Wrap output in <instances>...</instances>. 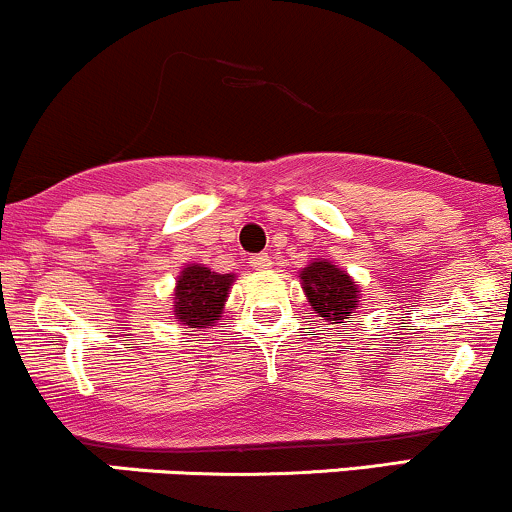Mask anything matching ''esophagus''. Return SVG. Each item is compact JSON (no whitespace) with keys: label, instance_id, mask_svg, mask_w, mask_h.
<instances>
[{"label":"esophagus","instance_id":"esophagus-1","mask_svg":"<svg viewBox=\"0 0 512 512\" xmlns=\"http://www.w3.org/2000/svg\"><path fill=\"white\" fill-rule=\"evenodd\" d=\"M271 266H273V261H271V256H268V254L251 256V268H254V271H268Z\"/></svg>","mask_w":512,"mask_h":512}]
</instances>
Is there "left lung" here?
Instances as JSON below:
<instances>
[{
	"label": "left lung",
	"instance_id": "obj_1",
	"mask_svg": "<svg viewBox=\"0 0 512 512\" xmlns=\"http://www.w3.org/2000/svg\"><path fill=\"white\" fill-rule=\"evenodd\" d=\"M300 285L307 302L324 322L342 327L361 307V288L349 273L327 258H315L300 268Z\"/></svg>",
	"mask_w": 512,
	"mask_h": 512
}]
</instances>
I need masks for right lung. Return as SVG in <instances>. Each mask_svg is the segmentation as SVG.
I'll return each mask as SVG.
<instances>
[{
    "mask_svg": "<svg viewBox=\"0 0 512 512\" xmlns=\"http://www.w3.org/2000/svg\"><path fill=\"white\" fill-rule=\"evenodd\" d=\"M234 280V273H214L212 268L202 266V263H188L175 280V322L190 332L214 327L222 317Z\"/></svg>",
    "mask_w": 512,
    "mask_h": 512,
    "instance_id": "1",
    "label": "right lung"
}]
</instances>
